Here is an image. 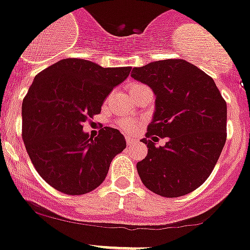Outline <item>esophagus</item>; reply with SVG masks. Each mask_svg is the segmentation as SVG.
Here are the masks:
<instances>
[{
  "mask_svg": "<svg viewBox=\"0 0 250 250\" xmlns=\"http://www.w3.org/2000/svg\"><path fill=\"white\" fill-rule=\"evenodd\" d=\"M125 140H127V145H128V146H130V145H133L135 143V139H133V138H130V137L125 138Z\"/></svg>",
  "mask_w": 250,
  "mask_h": 250,
  "instance_id": "esophagus-1",
  "label": "esophagus"
}]
</instances>
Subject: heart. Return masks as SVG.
Here are the masks:
<instances>
[{
  "label": "heart",
  "mask_w": 250,
  "mask_h": 250,
  "mask_svg": "<svg viewBox=\"0 0 250 250\" xmlns=\"http://www.w3.org/2000/svg\"><path fill=\"white\" fill-rule=\"evenodd\" d=\"M140 86H143L142 84H132V85L129 86V91L130 90H134V89H138L140 88ZM118 125H120L122 129H125V132H133V130L135 129V127H137L138 122L134 120H130V118H125V120H121L118 121Z\"/></svg>",
  "instance_id": "obj_1"
}]
</instances>
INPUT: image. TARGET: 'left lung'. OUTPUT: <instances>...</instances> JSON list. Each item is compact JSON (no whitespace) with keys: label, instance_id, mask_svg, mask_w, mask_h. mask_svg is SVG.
Returning <instances> with one entry per match:
<instances>
[{"label":"left lung","instance_id":"obj_1","mask_svg":"<svg viewBox=\"0 0 250 250\" xmlns=\"http://www.w3.org/2000/svg\"><path fill=\"white\" fill-rule=\"evenodd\" d=\"M130 76L156 96L142 139L147 155L137 164L140 179L161 197L193 192L211 174L226 143V101L211 77L181 58L135 67ZM159 136L169 139L165 147L154 146Z\"/></svg>","mask_w":250,"mask_h":250}]
</instances>
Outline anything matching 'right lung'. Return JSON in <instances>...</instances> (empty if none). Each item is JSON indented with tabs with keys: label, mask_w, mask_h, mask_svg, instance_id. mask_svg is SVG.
Returning <instances> with one entry per match:
<instances>
[{
	"label": "right lung",
	"mask_w": 250,
	"mask_h": 250,
	"mask_svg": "<svg viewBox=\"0 0 250 250\" xmlns=\"http://www.w3.org/2000/svg\"><path fill=\"white\" fill-rule=\"evenodd\" d=\"M130 69L64 58L34 78L21 105V137L38 173L58 192L82 195L98 188L113 157L125 149L118 129L104 127L93 139L83 123L101 112Z\"/></svg>",
	"instance_id": "1"
}]
</instances>
